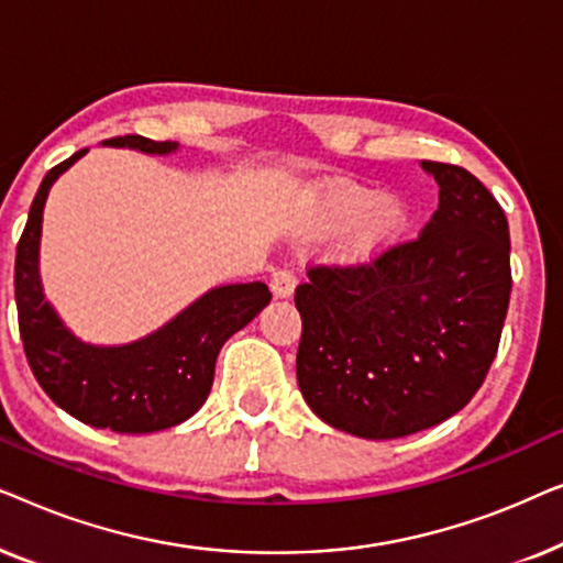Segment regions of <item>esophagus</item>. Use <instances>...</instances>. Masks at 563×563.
Listing matches in <instances>:
<instances>
[{
	"instance_id": "esophagus-1",
	"label": "esophagus",
	"mask_w": 563,
	"mask_h": 563,
	"mask_svg": "<svg viewBox=\"0 0 563 563\" xmlns=\"http://www.w3.org/2000/svg\"><path fill=\"white\" fill-rule=\"evenodd\" d=\"M295 287H297L295 274L287 272V268H279V272H274V276H272V291H274V297L289 299L291 295H295Z\"/></svg>"
}]
</instances>
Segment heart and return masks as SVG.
<instances>
[{
	"label": "heart",
	"instance_id": "1",
	"mask_svg": "<svg viewBox=\"0 0 563 563\" xmlns=\"http://www.w3.org/2000/svg\"><path fill=\"white\" fill-rule=\"evenodd\" d=\"M372 201L374 191L368 189H341L335 191V195H330L325 202L328 220L333 222V225H351V222L364 218L356 235V245H353L356 256L372 253L376 245L387 241V238L399 228V222H402V210H399L395 199H379L374 206L371 205ZM368 206L373 207L372 211L367 209ZM366 209L368 213L365 212Z\"/></svg>",
	"mask_w": 563,
	"mask_h": 563
}]
</instances>
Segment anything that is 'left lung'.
Wrapping results in <instances>:
<instances>
[{
    "mask_svg": "<svg viewBox=\"0 0 563 563\" xmlns=\"http://www.w3.org/2000/svg\"><path fill=\"white\" fill-rule=\"evenodd\" d=\"M438 210L372 266L310 268L297 384L330 428L389 441L456 415L495 361L510 305V230L461 166L420 161Z\"/></svg>",
    "mask_w": 563,
    "mask_h": 563,
    "instance_id": "obj_1",
    "label": "left lung"
}]
</instances>
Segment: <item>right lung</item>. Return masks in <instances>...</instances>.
<instances>
[{
    "label": "right lung",
    "instance_id": "right-lung-1",
    "mask_svg": "<svg viewBox=\"0 0 563 563\" xmlns=\"http://www.w3.org/2000/svg\"><path fill=\"white\" fill-rule=\"evenodd\" d=\"M145 156H168L179 143L143 135L102 141ZM87 148L53 166L30 207L14 261V299L27 364L45 395L71 418L114 433H156L189 420L212 389L214 361L238 330L272 302L264 282L222 284L176 312L172 320L120 345L89 343L60 320L41 279V235L45 199Z\"/></svg>",
    "mask_w": 563,
    "mask_h": 563
}]
</instances>
